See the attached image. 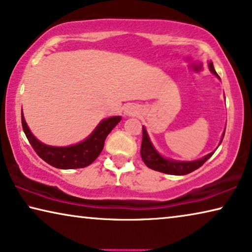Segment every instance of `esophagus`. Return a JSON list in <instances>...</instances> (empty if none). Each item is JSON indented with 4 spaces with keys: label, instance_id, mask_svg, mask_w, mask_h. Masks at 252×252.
Here are the masks:
<instances>
[{
    "label": "esophagus",
    "instance_id": "esophagus-1",
    "mask_svg": "<svg viewBox=\"0 0 252 252\" xmlns=\"http://www.w3.org/2000/svg\"><path fill=\"white\" fill-rule=\"evenodd\" d=\"M124 113L127 116H135L138 114V108L135 106V104H128V106L125 107V110Z\"/></svg>",
    "mask_w": 252,
    "mask_h": 252
}]
</instances>
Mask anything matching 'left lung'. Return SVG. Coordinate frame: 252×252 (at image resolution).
I'll return each instance as SVG.
<instances>
[{"label": "left lung", "instance_id": "left-lung-1", "mask_svg": "<svg viewBox=\"0 0 252 252\" xmlns=\"http://www.w3.org/2000/svg\"><path fill=\"white\" fill-rule=\"evenodd\" d=\"M208 66H210V71L213 73V74L219 76L214 66H213L212 62L208 64ZM224 133H225V131H224ZM224 133L222 135V139L224 137ZM222 139H220V144L222 143ZM214 152L207 154L206 157L199 158V160L191 161V162L168 160V158H164L163 157L160 156V154L158 153V151L154 149V146L150 141L148 133H146L145 128L143 127V138H142V146H141L142 160L144 161L146 166H149V168L152 170H156V171L168 173V175H176V176L188 175V173H190L192 171H195L196 169H198L199 166H202L205 162H206L208 158L214 154Z\"/></svg>", "mask_w": 252, "mask_h": 252}]
</instances>
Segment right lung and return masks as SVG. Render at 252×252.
I'll return each instance as SVG.
<instances>
[{
	"mask_svg": "<svg viewBox=\"0 0 252 252\" xmlns=\"http://www.w3.org/2000/svg\"><path fill=\"white\" fill-rule=\"evenodd\" d=\"M121 116L104 119L83 142L66 148H57V146L46 145L33 136L21 110L22 128L34 152L45 162L57 169H79L90 165L101 153L106 137L121 122Z\"/></svg>",
	"mask_w": 252,
	"mask_h": 252,
	"instance_id": "add662e5",
	"label": "right lung"
}]
</instances>
